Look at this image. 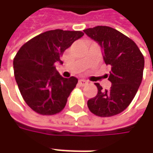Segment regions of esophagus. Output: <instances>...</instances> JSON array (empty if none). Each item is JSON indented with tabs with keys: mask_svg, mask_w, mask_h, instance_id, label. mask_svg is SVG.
Here are the masks:
<instances>
[{
	"mask_svg": "<svg viewBox=\"0 0 153 153\" xmlns=\"http://www.w3.org/2000/svg\"><path fill=\"white\" fill-rule=\"evenodd\" d=\"M78 83H79V85L81 86V87H83V86L87 85V84L88 83V81H86V80L81 79V80H79Z\"/></svg>",
	"mask_w": 153,
	"mask_h": 153,
	"instance_id": "34e87169",
	"label": "esophagus"
}]
</instances>
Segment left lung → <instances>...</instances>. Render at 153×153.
I'll return each mask as SVG.
<instances>
[{"label": "left lung", "mask_w": 153, "mask_h": 153, "mask_svg": "<svg viewBox=\"0 0 153 153\" xmlns=\"http://www.w3.org/2000/svg\"><path fill=\"white\" fill-rule=\"evenodd\" d=\"M104 50L105 63L110 65L111 88L103 90L99 83L96 96L88 100V107L98 117H112L129 105L143 77L144 56L135 42L108 26H96L83 30Z\"/></svg>", "instance_id": "obj_1"}]
</instances>
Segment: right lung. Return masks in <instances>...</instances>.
<instances>
[{
    "mask_svg": "<svg viewBox=\"0 0 153 153\" xmlns=\"http://www.w3.org/2000/svg\"><path fill=\"white\" fill-rule=\"evenodd\" d=\"M83 35L75 30H48L28 41L15 55V80L24 100L36 113L50 116L65 108L78 80L62 77L55 64L62 63L65 49Z\"/></svg>",
    "mask_w": 153,
    "mask_h": 153,
    "instance_id": "add662e5",
    "label": "right lung"
}]
</instances>
